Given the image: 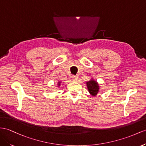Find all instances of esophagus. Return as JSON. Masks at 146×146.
I'll list each match as a JSON object with an SVG mask.
<instances>
[{
    "instance_id": "34e87169",
    "label": "esophagus",
    "mask_w": 146,
    "mask_h": 146,
    "mask_svg": "<svg viewBox=\"0 0 146 146\" xmlns=\"http://www.w3.org/2000/svg\"><path fill=\"white\" fill-rule=\"evenodd\" d=\"M77 79H78V77L74 76V75H72V80L73 81H77Z\"/></svg>"
}]
</instances>
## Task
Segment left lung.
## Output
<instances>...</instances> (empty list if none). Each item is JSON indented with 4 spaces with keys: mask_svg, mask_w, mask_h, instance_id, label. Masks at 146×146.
<instances>
[{
    "mask_svg": "<svg viewBox=\"0 0 146 146\" xmlns=\"http://www.w3.org/2000/svg\"><path fill=\"white\" fill-rule=\"evenodd\" d=\"M86 84H87V88H88V91L89 93H90V94L93 96H96L97 94L98 93L99 89L98 83L93 80H91L90 81H88Z\"/></svg>",
    "mask_w": 146,
    "mask_h": 146,
    "instance_id": "1",
    "label": "left lung"
}]
</instances>
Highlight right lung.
<instances>
[{
  "instance_id": "right-lung-1",
  "label": "right lung",
  "mask_w": 146,
  "mask_h": 146,
  "mask_svg": "<svg viewBox=\"0 0 146 146\" xmlns=\"http://www.w3.org/2000/svg\"><path fill=\"white\" fill-rule=\"evenodd\" d=\"M60 83H61V82H58V86H60Z\"/></svg>"
}]
</instances>
